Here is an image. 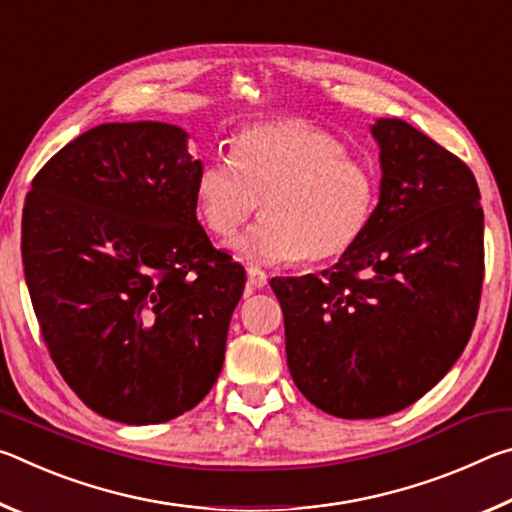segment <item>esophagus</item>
Listing matches in <instances>:
<instances>
[{"label": "esophagus", "instance_id": "obj_1", "mask_svg": "<svg viewBox=\"0 0 512 512\" xmlns=\"http://www.w3.org/2000/svg\"><path fill=\"white\" fill-rule=\"evenodd\" d=\"M266 284H268V277H266V273L262 271V268L250 266L248 268V287L250 289H264Z\"/></svg>", "mask_w": 512, "mask_h": 512}]
</instances>
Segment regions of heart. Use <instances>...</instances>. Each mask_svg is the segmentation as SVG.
<instances>
[{
  "instance_id": "heart-1",
  "label": "heart",
  "mask_w": 512,
  "mask_h": 512,
  "mask_svg": "<svg viewBox=\"0 0 512 512\" xmlns=\"http://www.w3.org/2000/svg\"><path fill=\"white\" fill-rule=\"evenodd\" d=\"M377 201V178L343 142L305 119H273L237 133L230 160L196 173L198 221L228 239L257 212L264 219L235 241L257 266L329 262L357 244Z\"/></svg>"
}]
</instances>
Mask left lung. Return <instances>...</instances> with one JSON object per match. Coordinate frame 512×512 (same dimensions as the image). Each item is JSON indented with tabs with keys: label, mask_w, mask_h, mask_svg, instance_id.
Listing matches in <instances>:
<instances>
[{
	"label": "left lung",
	"mask_w": 512,
	"mask_h": 512,
	"mask_svg": "<svg viewBox=\"0 0 512 512\" xmlns=\"http://www.w3.org/2000/svg\"><path fill=\"white\" fill-rule=\"evenodd\" d=\"M381 194L323 275L273 277L291 377L320 411L381 418L431 391L479 314L483 210L470 167L402 119L372 126Z\"/></svg>",
	"instance_id": "8db88e82"
}]
</instances>
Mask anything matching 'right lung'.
<instances>
[{
    "label": "right lung",
    "mask_w": 512,
    "mask_h": 512,
    "mask_svg": "<svg viewBox=\"0 0 512 512\" xmlns=\"http://www.w3.org/2000/svg\"><path fill=\"white\" fill-rule=\"evenodd\" d=\"M183 128L101 124L63 146L22 212V264L67 386L115 422L178 418L223 368L246 271L196 219Z\"/></svg>",
    "instance_id": "right-lung-1"
}]
</instances>
